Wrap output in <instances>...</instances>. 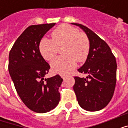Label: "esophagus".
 Segmentation results:
<instances>
[{"label": "esophagus", "mask_w": 128, "mask_h": 128, "mask_svg": "<svg viewBox=\"0 0 128 128\" xmlns=\"http://www.w3.org/2000/svg\"><path fill=\"white\" fill-rule=\"evenodd\" d=\"M61 77L62 78V79H63V80H65V78H66V75H61Z\"/></svg>", "instance_id": "obj_1"}]
</instances>
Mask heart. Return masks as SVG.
Here are the masks:
<instances>
[{
	"label": "heart",
	"mask_w": 128,
	"mask_h": 128,
	"mask_svg": "<svg viewBox=\"0 0 128 128\" xmlns=\"http://www.w3.org/2000/svg\"><path fill=\"white\" fill-rule=\"evenodd\" d=\"M52 39L42 38L39 44V50L42 58L50 61L62 48L64 56L58 57L50 64L53 72L62 75L69 73L76 66L77 60L83 62L90 51V42L88 37L80 33L78 29L68 24H62L51 34Z\"/></svg>",
	"instance_id": "1"
}]
</instances>
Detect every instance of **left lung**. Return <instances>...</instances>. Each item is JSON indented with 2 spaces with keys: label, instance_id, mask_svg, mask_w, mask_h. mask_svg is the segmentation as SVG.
<instances>
[{
  "label": "left lung",
  "instance_id": "left-lung-1",
  "mask_svg": "<svg viewBox=\"0 0 128 128\" xmlns=\"http://www.w3.org/2000/svg\"><path fill=\"white\" fill-rule=\"evenodd\" d=\"M86 33L90 51L86 62L78 69L88 74L86 78L75 77L73 90L79 105L87 111H98L110 102L116 82V62L110 48L95 33L81 24L72 23Z\"/></svg>",
  "mask_w": 128,
  "mask_h": 128
}]
</instances>
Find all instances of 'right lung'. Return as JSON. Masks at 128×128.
<instances>
[{"instance_id": "1", "label": "right lung", "mask_w": 128, "mask_h": 128, "mask_svg": "<svg viewBox=\"0 0 128 128\" xmlns=\"http://www.w3.org/2000/svg\"><path fill=\"white\" fill-rule=\"evenodd\" d=\"M56 23L27 27L13 45L8 69L17 93L30 110L45 113L53 110L60 100L58 89L63 79L59 75L46 79L50 66L42 58L39 44Z\"/></svg>"}]
</instances>
